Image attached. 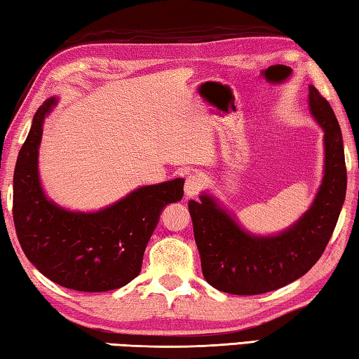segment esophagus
I'll return each instance as SVG.
<instances>
[{
  "label": "esophagus",
  "mask_w": 359,
  "mask_h": 359,
  "mask_svg": "<svg viewBox=\"0 0 359 359\" xmlns=\"http://www.w3.org/2000/svg\"><path fill=\"white\" fill-rule=\"evenodd\" d=\"M203 190V180L198 175H188L185 180V194L187 198H194L196 194Z\"/></svg>",
  "instance_id": "obj_1"
}]
</instances>
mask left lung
<instances>
[{"mask_svg":"<svg viewBox=\"0 0 359 359\" xmlns=\"http://www.w3.org/2000/svg\"><path fill=\"white\" fill-rule=\"evenodd\" d=\"M309 111L325 133V174L311 208L271 236L245 231L209 193L188 203L204 278L229 294H261L297 280L323 255L347 191L344 141L332 107L309 85Z\"/></svg>","mask_w":359,"mask_h":359,"instance_id":"left-lung-1","label":"left lung"}]
</instances>
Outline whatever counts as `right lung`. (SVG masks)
I'll use <instances>...</instances> for the list:
<instances>
[{
  "label": "right lung",
  "mask_w": 359,
  "mask_h": 359,
  "mask_svg": "<svg viewBox=\"0 0 359 359\" xmlns=\"http://www.w3.org/2000/svg\"><path fill=\"white\" fill-rule=\"evenodd\" d=\"M58 98L36 111L14 171V224L23 253L41 274L65 288L100 293L139 276L145 247L165 205L184 196V179L139 187L96 212L60 208L39 179L42 126Z\"/></svg>",
  "instance_id": "obj_1"
}]
</instances>
